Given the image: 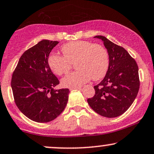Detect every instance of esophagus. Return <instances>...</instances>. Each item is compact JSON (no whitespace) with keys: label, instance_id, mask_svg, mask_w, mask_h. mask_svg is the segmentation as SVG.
Segmentation results:
<instances>
[{"label":"esophagus","instance_id":"esophagus-1","mask_svg":"<svg viewBox=\"0 0 154 154\" xmlns=\"http://www.w3.org/2000/svg\"><path fill=\"white\" fill-rule=\"evenodd\" d=\"M70 91H72V90H81V88H70L69 89Z\"/></svg>","mask_w":154,"mask_h":154}]
</instances>
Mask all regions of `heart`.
I'll list each match as a JSON object with an SVG mask.
<instances>
[{
    "mask_svg": "<svg viewBox=\"0 0 154 154\" xmlns=\"http://www.w3.org/2000/svg\"><path fill=\"white\" fill-rule=\"evenodd\" d=\"M63 56L51 54L48 64L52 72L57 75L67 73L75 62L77 71L68 74L62 79L64 88L81 87L90 80H100L106 75L109 66L107 51L100 44H92L88 41L68 42L62 46Z\"/></svg>",
    "mask_w": 154,
    "mask_h": 154,
    "instance_id": "b5f03b06",
    "label": "heart"
}]
</instances>
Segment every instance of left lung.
<instances>
[{"label": "left lung", "instance_id": "8db88e82", "mask_svg": "<svg viewBox=\"0 0 154 154\" xmlns=\"http://www.w3.org/2000/svg\"><path fill=\"white\" fill-rule=\"evenodd\" d=\"M94 38L103 42L109 55V66L104 79L94 86L95 94L88 99V103L103 117H118L131 107L138 95L140 87L138 65L124 48L103 36Z\"/></svg>", "mask_w": 154, "mask_h": 154}]
</instances>
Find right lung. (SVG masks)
Wrapping results in <instances>:
<instances>
[{"label": "right lung", "mask_w": 154, "mask_h": 154, "mask_svg": "<svg viewBox=\"0 0 154 154\" xmlns=\"http://www.w3.org/2000/svg\"><path fill=\"white\" fill-rule=\"evenodd\" d=\"M58 43L42 40L26 50L12 75L16 106L24 116L37 123H47L58 117L69 98V89H54L59 81L48 64L49 54Z\"/></svg>", "instance_id": "add662e5"}]
</instances>
